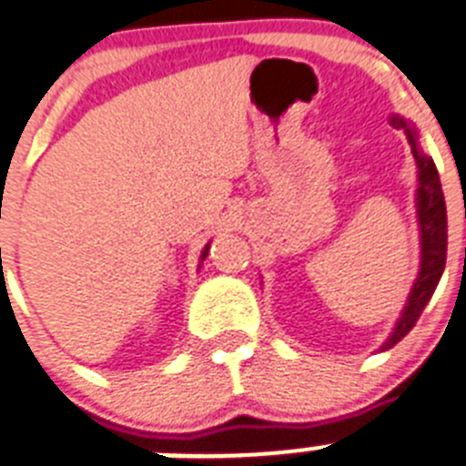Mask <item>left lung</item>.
Listing matches in <instances>:
<instances>
[{
    "label": "left lung",
    "mask_w": 466,
    "mask_h": 466,
    "mask_svg": "<svg viewBox=\"0 0 466 466\" xmlns=\"http://www.w3.org/2000/svg\"><path fill=\"white\" fill-rule=\"evenodd\" d=\"M393 127H400L407 135V141L411 146V155L416 159V169H419V187H416V217H419V238H420V265L419 277H416L414 286H411L410 297H407L405 309H402L400 318H398L396 327L384 340L380 352L393 348L398 340L405 339L410 334L411 327L416 325L419 316L423 313L425 304L430 302V297L435 292L437 283H440L441 274H444L446 265V245H449V228H446V203L444 192H441L440 174L430 155L423 153L419 144V130L411 126L407 118L393 114L391 118Z\"/></svg>",
    "instance_id": "left-lung-1"
}]
</instances>
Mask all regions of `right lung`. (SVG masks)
Here are the masks:
<instances>
[{
    "label": "right lung",
    "mask_w": 466,
    "mask_h": 466,
    "mask_svg": "<svg viewBox=\"0 0 466 466\" xmlns=\"http://www.w3.org/2000/svg\"><path fill=\"white\" fill-rule=\"evenodd\" d=\"M208 251H210V242H208V245H206V247H203V251H201V263H203V260H206ZM198 268H201V265H198Z\"/></svg>",
    "instance_id": "add662e5"
}]
</instances>
